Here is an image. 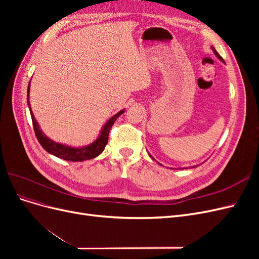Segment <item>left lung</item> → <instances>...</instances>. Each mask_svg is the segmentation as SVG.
I'll use <instances>...</instances> for the list:
<instances>
[{"label": "left lung", "mask_w": 259, "mask_h": 259, "mask_svg": "<svg viewBox=\"0 0 259 259\" xmlns=\"http://www.w3.org/2000/svg\"><path fill=\"white\" fill-rule=\"evenodd\" d=\"M210 49H211V51H213V52H214V54H215V56H216V57H217V58H218L219 60H222L223 62H225V61H224V59H223V58H222L221 56H219V55H218V53H217V52H216V50L214 49V46H210ZM149 155H150V156H151V158H152V155H151L150 153H149ZM152 159H153V158H152ZM191 167H194V166H191ZM186 168H188V167H186Z\"/></svg>", "instance_id": "8db88e82"}]
</instances>
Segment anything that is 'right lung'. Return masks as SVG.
<instances>
[{"mask_svg":"<svg viewBox=\"0 0 259 259\" xmlns=\"http://www.w3.org/2000/svg\"><path fill=\"white\" fill-rule=\"evenodd\" d=\"M31 82V80H30ZM30 82L28 85V92H27V101H28V107L30 110L31 114V119H32L33 123V128L35 132L36 138L38 140V143L41 144V146L45 149L49 153L57 156L59 159H64L66 161H72V162H82L85 160H91L96 158L101 152L104 151L105 147L108 144V136H109V132H110L112 125L116 121L117 117H119L122 113H124L125 109H122L117 113H115L113 116H111L105 124L103 128L100 130L98 137L94 140V142L90 145L82 146V147H71L65 144H60L54 142L53 139L46 136L44 133L42 132L40 125H38L37 121L35 120L34 114L32 112V109H31L30 106V101H29V95H30Z\"/></svg>","mask_w":259,"mask_h":259,"instance_id":"1","label":"right lung"}]
</instances>
